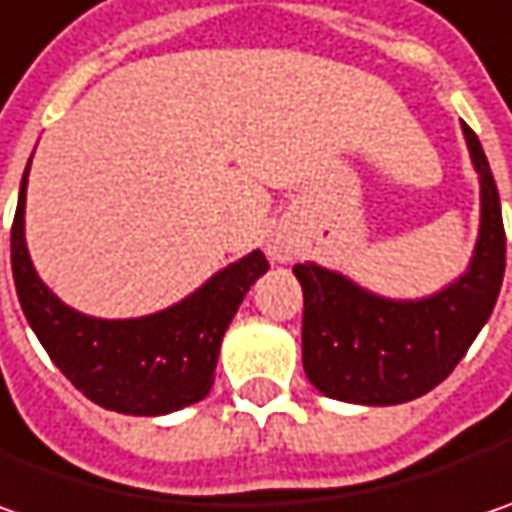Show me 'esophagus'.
I'll use <instances>...</instances> for the list:
<instances>
[{
  "label": "esophagus",
  "instance_id": "esophagus-1",
  "mask_svg": "<svg viewBox=\"0 0 512 512\" xmlns=\"http://www.w3.org/2000/svg\"><path fill=\"white\" fill-rule=\"evenodd\" d=\"M295 255H298V243H295L292 234H286V231L269 234V240H266V257L272 263H289V260H295Z\"/></svg>",
  "mask_w": 512,
  "mask_h": 512
}]
</instances>
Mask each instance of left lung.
Returning a JSON list of instances; mask_svg holds the SVG:
<instances>
[{"mask_svg":"<svg viewBox=\"0 0 512 512\" xmlns=\"http://www.w3.org/2000/svg\"><path fill=\"white\" fill-rule=\"evenodd\" d=\"M481 185L478 240L464 272L426 298H385L347 275L298 263L304 289V374L330 400L400 406L440 385L493 313L504 278L498 188L478 136L461 121Z\"/></svg>","mask_w":512,"mask_h":512,"instance_id":"1","label":"left lung"}]
</instances>
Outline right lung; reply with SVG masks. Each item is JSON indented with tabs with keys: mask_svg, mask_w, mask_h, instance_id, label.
<instances>
[{
	"mask_svg": "<svg viewBox=\"0 0 512 512\" xmlns=\"http://www.w3.org/2000/svg\"><path fill=\"white\" fill-rule=\"evenodd\" d=\"M22 173L11 269L22 313L51 362L83 397L101 408L159 417L199 403L211 385L220 345L246 292L269 269L260 249L214 272L205 284L159 313L138 318H95L63 304L37 275L25 243Z\"/></svg>",
	"mask_w": 512,
	"mask_h": 512,
	"instance_id": "obj_1",
	"label": "right lung"
}]
</instances>
